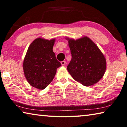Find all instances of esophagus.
<instances>
[{"label": "esophagus", "instance_id": "obj_1", "mask_svg": "<svg viewBox=\"0 0 127 127\" xmlns=\"http://www.w3.org/2000/svg\"><path fill=\"white\" fill-rule=\"evenodd\" d=\"M61 64L62 66H64V65H66V61H61Z\"/></svg>", "mask_w": 127, "mask_h": 127}]
</instances>
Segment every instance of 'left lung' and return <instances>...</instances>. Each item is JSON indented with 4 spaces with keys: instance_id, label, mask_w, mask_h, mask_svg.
Instances as JSON below:
<instances>
[{
    "instance_id": "left-lung-1",
    "label": "left lung",
    "mask_w": 127,
    "mask_h": 127,
    "mask_svg": "<svg viewBox=\"0 0 127 127\" xmlns=\"http://www.w3.org/2000/svg\"><path fill=\"white\" fill-rule=\"evenodd\" d=\"M72 59L67 69L72 78L84 86H91L101 79L106 69V61L97 45L87 36L76 40L69 38Z\"/></svg>"
}]
</instances>
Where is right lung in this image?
I'll use <instances>...</instances> for the list:
<instances>
[{
	"label": "right lung",
	"instance_id": "obj_1",
	"mask_svg": "<svg viewBox=\"0 0 127 127\" xmlns=\"http://www.w3.org/2000/svg\"><path fill=\"white\" fill-rule=\"evenodd\" d=\"M55 39H35L29 45L23 62L25 76L32 87L44 89L53 80L61 66L53 51Z\"/></svg>",
	"mask_w": 127,
	"mask_h": 127
}]
</instances>
